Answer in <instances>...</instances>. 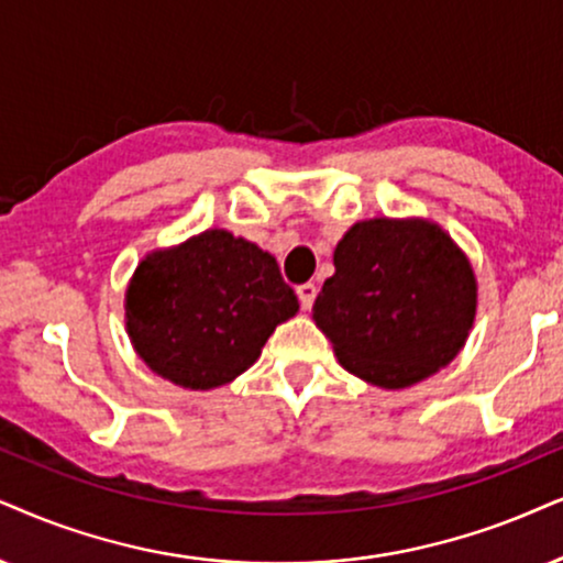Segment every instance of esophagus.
Masks as SVG:
<instances>
[{"instance_id": "1", "label": "esophagus", "mask_w": 563, "mask_h": 563, "mask_svg": "<svg viewBox=\"0 0 563 563\" xmlns=\"http://www.w3.org/2000/svg\"><path fill=\"white\" fill-rule=\"evenodd\" d=\"M296 296H298V301H301L303 309H311V303H314V298H317V286L314 283H303V286L296 288Z\"/></svg>"}]
</instances>
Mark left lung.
Instances as JSON below:
<instances>
[{
	"label": "left lung",
	"mask_w": 563,
	"mask_h": 563,
	"mask_svg": "<svg viewBox=\"0 0 563 563\" xmlns=\"http://www.w3.org/2000/svg\"><path fill=\"white\" fill-rule=\"evenodd\" d=\"M465 254L426 220L355 223L334 249L314 322L347 372L402 389L446 366L475 319Z\"/></svg>",
	"instance_id": "obj_1"
}]
</instances>
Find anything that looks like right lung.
<instances>
[{"label": "right lung", "instance_id": "obj_1", "mask_svg": "<svg viewBox=\"0 0 563 563\" xmlns=\"http://www.w3.org/2000/svg\"><path fill=\"white\" fill-rule=\"evenodd\" d=\"M298 311L275 257L229 231H205L140 262L126 290V332L163 379L212 389L260 358Z\"/></svg>", "mask_w": 563, "mask_h": 563}]
</instances>
